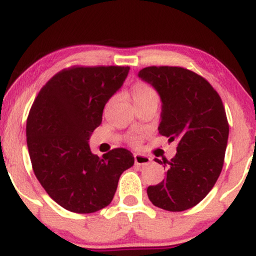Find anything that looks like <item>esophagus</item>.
I'll use <instances>...</instances> for the list:
<instances>
[{"label":"esophagus","instance_id":"esophagus-1","mask_svg":"<svg viewBox=\"0 0 256 256\" xmlns=\"http://www.w3.org/2000/svg\"><path fill=\"white\" fill-rule=\"evenodd\" d=\"M152 162V158L146 155L134 154V164L138 166H146Z\"/></svg>","mask_w":256,"mask_h":256}]
</instances>
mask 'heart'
Wrapping results in <instances>:
<instances>
[{
    "label": "heart",
    "instance_id": "obj_1",
    "mask_svg": "<svg viewBox=\"0 0 256 256\" xmlns=\"http://www.w3.org/2000/svg\"><path fill=\"white\" fill-rule=\"evenodd\" d=\"M131 98L134 100V104H144L146 101H152V100H158V95L156 92V90L152 86V85L146 84V83H136L132 86L131 89ZM132 142L136 143L137 138L134 137L132 138Z\"/></svg>",
    "mask_w": 256,
    "mask_h": 256
}]
</instances>
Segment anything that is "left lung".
Segmentation results:
<instances>
[{
	"mask_svg": "<svg viewBox=\"0 0 256 256\" xmlns=\"http://www.w3.org/2000/svg\"><path fill=\"white\" fill-rule=\"evenodd\" d=\"M138 77L160 96L158 132L178 143L170 162L155 158L168 171L146 194L158 208L186 210L207 196L222 172L228 138L225 108L212 85L189 70L152 66L140 70Z\"/></svg>",
	"mask_w": 256,
	"mask_h": 256,
	"instance_id": "obj_1",
	"label": "left lung"
}]
</instances>
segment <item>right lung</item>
I'll use <instances>...</instances> for the list:
<instances>
[{
    "label": "right lung",
    "instance_id": "add662e5",
    "mask_svg": "<svg viewBox=\"0 0 256 256\" xmlns=\"http://www.w3.org/2000/svg\"><path fill=\"white\" fill-rule=\"evenodd\" d=\"M128 71V66L64 70L32 104L26 124L32 168L48 195L70 212L86 214L107 207L122 173L134 166L128 149H113L100 158L89 146L106 104Z\"/></svg>",
    "mask_w": 256,
    "mask_h": 256
}]
</instances>
